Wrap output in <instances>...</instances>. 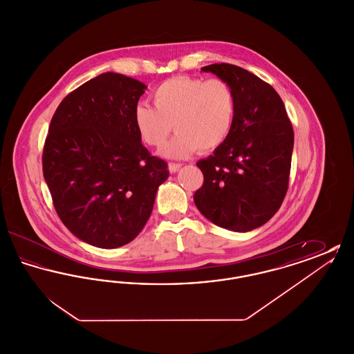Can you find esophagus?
<instances>
[{"label":"esophagus","instance_id":"esophagus-1","mask_svg":"<svg viewBox=\"0 0 354 354\" xmlns=\"http://www.w3.org/2000/svg\"><path fill=\"white\" fill-rule=\"evenodd\" d=\"M180 167H182V165H180V163H172V162L169 163V169L171 174H175V172H178Z\"/></svg>","mask_w":354,"mask_h":354}]
</instances>
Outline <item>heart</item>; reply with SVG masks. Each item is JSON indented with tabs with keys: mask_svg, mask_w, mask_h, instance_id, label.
<instances>
[{
	"mask_svg": "<svg viewBox=\"0 0 354 354\" xmlns=\"http://www.w3.org/2000/svg\"><path fill=\"white\" fill-rule=\"evenodd\" d=\"M153 106L139 103L134 110L138 133L149 146L160 149L175 129L178 135L165 150L169 158L211 151L225 142L236 117V97L225 81L174 77L152 93Z\"/></svg>",
	"mask_w": 354,
	"mask_h": 354,
	"instance_id": "b5f03b06",
	"label": "heart"
}]
</instances>
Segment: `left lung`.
Instances as JSON below:
<instances>
[{
  "mask_svg": "<svg viewBox=\"0 0 354 354\" xmlns=\"http://www.w3.org/2000/svg\"><path fill=\"white\" fill-rule=\"evenodd\" d=\"M202 71L232 87L236 117L225 142L196 163L204 182L194 202L214 224L248 232L266 224L286 198L293 129L280 95L251 71L230 64Z\"/></svg>",
  "mask_w": 354,
  "mask_h": 354,
  "instance_id": "obj_1",
  "label": "left lung"
}]
</instances>
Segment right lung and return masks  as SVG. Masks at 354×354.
Here are the masks:
<instances>
[{
	"instance_id": "1",
	"label": "right lung",
	"mask_w": 354,
	"mask_h": 354,
	"mask_svg": "<svg viewBox=\"0 0 354 354\" xmlns=\"http://www.w3.org/2000/svg\"><path fill=\"white\" fill-rule=\"evenodd\" d=\"M146 88L107 71L71 91L51 118L42 169L54 208L73 235L98 248L134 240L169 178L167 163L150 155L135 127Z\"/></svg>"
}]
</instances>
